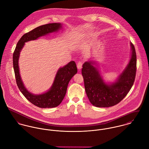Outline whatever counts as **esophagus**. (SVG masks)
Instances as JSON below:
<instances>
[{
	"label": "esophagus",
	"instance_id": "34e87169",
	"mask_svg": "<svg viewBox=\"0 0 149 149\" xmlns=\"http://www.w3.org/2000/svg\"><path fill=\"white\" fill-rule=\"evenodd\" d=\"M82 63L81 62V61H79V62H78V64H77V68H78V69L79 70H81V69H82Z\"/></svg>",
	"mask_w": 149,
	"mask_h": 149
}]
</instances>
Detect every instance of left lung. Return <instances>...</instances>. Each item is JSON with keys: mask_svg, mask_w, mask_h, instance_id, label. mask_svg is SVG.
I'll list each match as a JSON object with an SVG mask.
<instances>
[{"mask_svg": "<svg viewBox=\"0 0 149 149\" xmlns=\"http://www.w3.org/2000/svg\"><path fill=\"white\" fill-rule=\"evenodd\" d=\"M130 45L131 54L130 61L114 82L108 84L104 81L95 61H88L83 64L82 74L85 91L93 105L100 108L114 106L131 89L136 75V55L134 45L131 42Z\"/></svg>", "mask_w": 149, "mask_h": 149, "instance_id": "8db88e82", "label": "left lung"}]
</instances>
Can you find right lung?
Returning <instances> with one entry per match:
<instances>
[{"label": "right lung", "mask_w": 149, "mask_h": 149, "mask_svg": "<svg viewBox=\"0 0 149 149\" xmlns=\"http://www.w3.org/2000/svg\"><path fill=\"white\" fill-rule=\"evenodd\" d=\"M61 27L62 25L60 23L48 24L38 26L26 33L18 41L13 54V67L17 85L26 98L31 104L39 108H54L58 107L61 102L66 94L70 81L77 73L76 64L74 61H71L64 67H60L57 71L51 88L42 94H34L25 87L19 74L18 60L20 52L25 42L56 32Z\"/></svg>", "instance_id": "add662e5"}]
</instances>
